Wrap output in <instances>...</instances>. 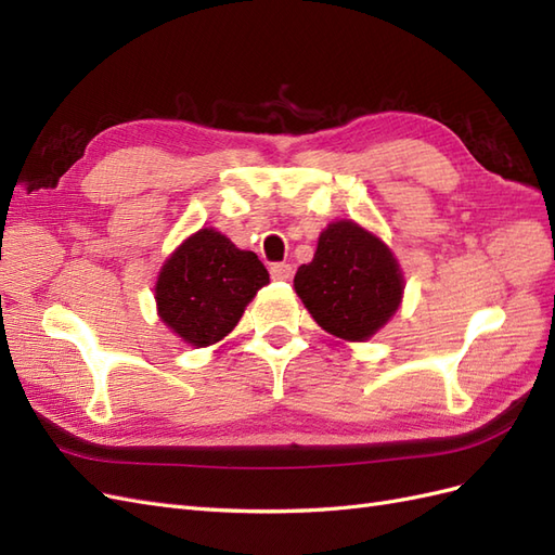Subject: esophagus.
Instances as JSON below:
<instances>
[{"label":"esophagus","instance_id":"obj_1","mask_svg":"<svg viewBox=\"0 0 555 555\" xmlns=\"http://www.w3.org/2000/svg\"><path fill=\"white\" fill-rule=\"evenodd\" d=\"M269 274H272L274 281H288L293 279V267L288 262H274L269 267Z\"/></svg>","mask_w":555,"mask_h":555}]
</instances>
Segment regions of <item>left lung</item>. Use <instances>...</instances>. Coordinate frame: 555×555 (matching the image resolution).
<instances>
[{
  "mask_svg": "<svg viewBox=\"0 0 555 555\" xmlns=\"http://www.w3.org/2000/svg\"><path fill=\"white\" fill-rule=\"evenodd\" d=\"M313 321L346 341H365L398 311L404 279L390 248L353 220L330 223L313 260L295 274Z\"/></svg>",
  "mask_w": 555,
  "mask_h": 555,
  "instance_id": "1",
  "label": "left lung"
}]
</instances>
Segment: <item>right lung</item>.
<instances>
[{
  "label": "right lung",
  "instance_id": "obj_1",
  "mask_svg": "<svg viewBox=\"0 0 555 555\" xmlns=\"http://www.w3.org/2000/svg\"><path fill=\"white\" fill-rule=\"evenodd\" d=\"M267 283L269 274L256 253L236 248L214 228H202L163 264L155 283L157 313L183 341L209 346L230 335Z\"/></svg>",
  "mask_w": 555,
  "mask_h": 555
}]
</instances>
